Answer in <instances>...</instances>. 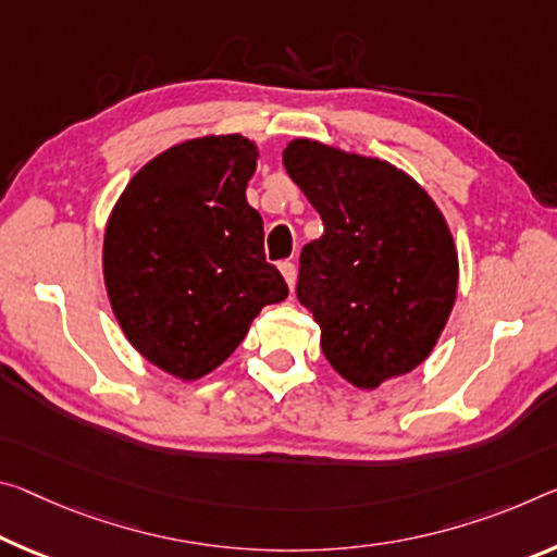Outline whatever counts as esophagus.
<instances>
[{
  "instance_id": "esophagus-1",
  "label": "esophagus",
  "mask_w": 557,
  "mask_h": 557,
  "mask_svg": "<svg viewBox=\"0 0 557 557\" xmlns=\"http://www.w3.org/2000/svg\"><path fill=\"white\" fill-rule=\"evenodd\" d=\"M280 272H282V277H285L287 287L293 289L295 282H297V268H295V262H282V264H280Z\"/></svg>"
}]
</instances>
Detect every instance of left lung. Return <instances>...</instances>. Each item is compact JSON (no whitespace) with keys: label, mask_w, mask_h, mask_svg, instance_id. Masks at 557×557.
<instances>
[{"label":"left lung","mask_w":557,"mask_h":557,"mask_svg":"<svg viewBox=\"0 0 557 557\" xmlns=\"http://www.w3.org/2000/svg\"><path fill=\"white\" fill-rule=\"evenodd\" d=\"M282 163L324 223L299 255L297 299L326 361L359 389L409 374L456 302L458 255L436 202L392 163L320 140H289Z\"/></svg>","instance_id":"left-lung-1"}]
</instances>
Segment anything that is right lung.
Listing matches in <instances>:
<instances>
[{
    "mask_svg": "<svg viewBox=\"0 0 557 557\" xmlns=\"http://www.w3.org/2000/svg\"><path fill=\"white\" fill-rule=\"evenodd\" d=\"M258 146L240 134L168 148L131 178L103 235V282L138 355L183 382L218 369L287 285L264 260L245 188Z\"/></svg>",
    "mask_w": 557,
    "mask_h": 557,
    "instance_id": "1",
    "label": "right lung"
}]
</instances>
